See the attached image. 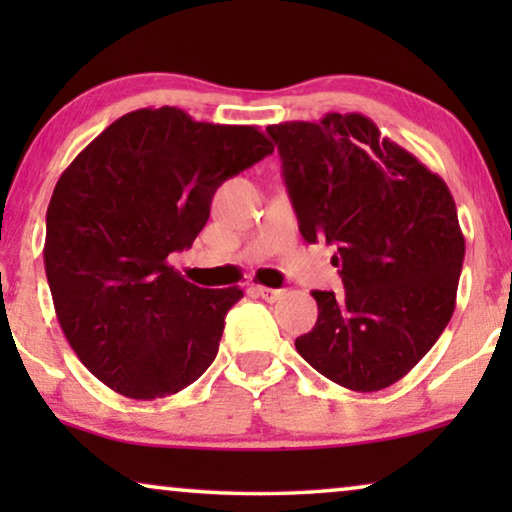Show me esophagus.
<instances>
[{
	"label": "esophagus",
	"mask_w": 512,
	"mask_h": 512,
	"mask_svg": "<svg viewBox=\"0 0 512 512\" xmlns=\"http://www.w3.org/2000/svg\"><path fill=\"white\" fill-rule=\"evenodd\" d=\"M251 293L258 298H263L265 303H275V300L282 298V289H268V286H251Z\"/></svg>",
	"instance_id": "34e87169"
}]
</instances>
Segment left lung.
<instances>
[{
    "label": "left lung",
    "instance_id": "8db88e82",
    "mask_svg": "<svg viewBox=\"0 0 512 512\" xmlns=\"http://www.w3.org/2000/svg\"><path fill=\"white\" fill-rule=\"evenodd\" d=\"M305 242L338 254L345 291H312L319 317L296 349L352 391H380L436 345L464 263L457 205L438 174L361 114L268 125Z\"/></svg>",
    "mask_w": 512,
    "mask_h": 512
}]
</instances>
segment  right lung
Instances as JSON below:
<instances>
[{"label":"right lung","mask_w":512,"mask_h":512,"mask_svg":"<svg viewBox=\"0 0 512 512\" xmlns=\"http://www.w3.org/2000/svg\"><path fill=\"white\" fill-rule=\"evenodd\" d=\"M272 151L254 125L137 109L60 174L46 212V277L62 333L97 380L153 401L212 366L244 293L200 289L167 258L205 228L216 188Z\"/></svg>","instance_id":"add662e5"}]
</instances>
